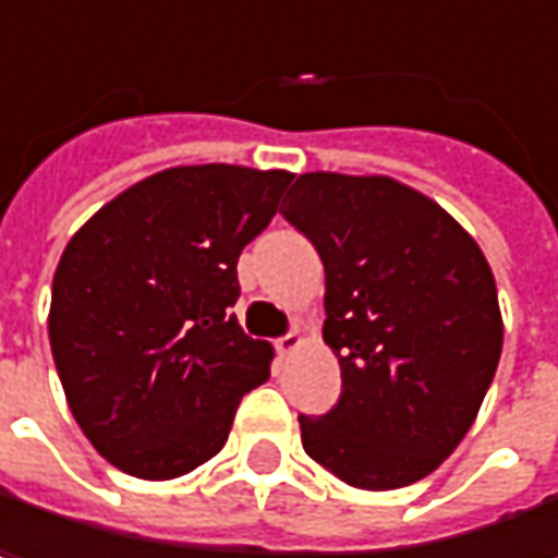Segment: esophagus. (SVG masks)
Here are the masks:
<instances>
[{
  "label": "esophagus",
  "instance_id": "esophagus-1",
  "mask_svg": "<svg viewBox=\"0 0 558 558\" xmlns=\"http://www.w3.org/2000/svg\"><path fill=\"white\" fill-rule=\"evenodd\" d=\"M303 345V339H300V332L293 329V332H287V336H280L275 339V349H278V355H290L293 349H300Z\"/></svg>",
  "mask_w": 558,
  "mask_h": 558
}]
</instances>
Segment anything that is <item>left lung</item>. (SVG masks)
Wrapping results in <instances>:
<instances>
[{
  "mask_svg": "<svg viewBox=\"0 0 558 558\" xmlns=\"http://www.w3.org/2000/svg\"><path fill=\"white\" fill-rule=\"evenodd\" d=\"M283 219L326 268L323 339L342 397L300 413L313 462L352 488L426 478L462 442L501 359L495 275L475 239L390 177L300 173Z\"/></svg>",
  "mask_w": 558,
  "mask_h": 558,
  "instance_id": "8db88e82",
  "label": "left lung"
}]
</instances>
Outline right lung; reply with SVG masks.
Listing matches in <instances>:
<instances>
[{"mask_svg":"<svg viewBox=\"0 0 558 558\" xmlns=\"http://www.w3.org/2000/svg\"><path fill=\"white\" fill-rule=\"evenodd\" d=\"M293 173L170 168L106 203L63 248L48 336L70 413L102 459L168 482L209 462L271 375L242 332L239 255Z\"/></svg>","mask_w":558,"mask_h":558,"instance_id":"obj_1","label":"right lung"}]
</instances>
